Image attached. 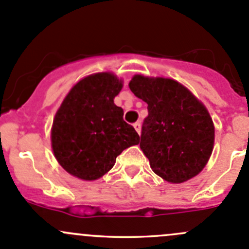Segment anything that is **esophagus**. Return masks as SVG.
Listing matches in <instances>:
<instances>
[{"mask_svg":"<svg viewBox=\"0 0 249 249\" xmlns=\"http://www.w3.org/2000/svg\"><path fill=\"white\" fill-rule=\"evenodd\" d=\"M133 127L135 128V130H137L138 133H140V129H142V124H140V122L138 121V122H135L134 124H133Z\"/></svg>","mask_w":249,"mask_h":249,"instance_id":"esophagus-1","label":"esophagus"}]
</instances>
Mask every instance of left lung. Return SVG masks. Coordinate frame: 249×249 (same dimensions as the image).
<instances>
[{
  "label": "left lung",
  "mask_w": 249,
  "mask_h": 249,
  "mask_svg": "<svg viewBox=\"0 0 249 249\" xmlns=\"http://www.w3.org/2000/svg\"><path fill=\"white\" fill-rule=\"evenodd\" d=\"M129 88L147 104L140 149L152 171L169 183H184L197 176L214 144L213 121L205 105L171 78L135 75Z\"/></svg>",
  "instance_id": "left-lung-1"
}]
</instances>
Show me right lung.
<instances>
[{"instance_id": "add662e5", "label": "right lung", "mask_w": 249, "mask_h": 249, "mask_svg": "<svg viewBox=\"0 0 249 249\" xmlns=\"http://www.w3.org/2000/svg\"><path fill=\"white\" fill-rule=\"evenodd\" d=\"M122 82L112 73H94L72 87L56 111L52 147L66 172L83 180H95L114 167L127 147L139 144V135L114 104Z\"/></svg>"}]
</instances>
